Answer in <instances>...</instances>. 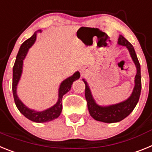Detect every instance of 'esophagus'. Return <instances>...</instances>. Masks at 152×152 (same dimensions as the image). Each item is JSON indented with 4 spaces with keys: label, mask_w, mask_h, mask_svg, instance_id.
<instances>
[{
    "label": "esophagus",
    "mask_w": 152,
    "mask_h": 152,
    "mask_svg": "<svg viewBox=\"0 0 152 152\" xmlns=\"http://www.w3.org/2000/svg\"><path fill=\"white\" fill-rule=\"evenodd\" d=\"M80 72H81V73H83H83H85V69H80Z\"/></svg>",
    "instance_id": "esophagus-1"
}]
</instances>
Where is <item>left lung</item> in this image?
Returning a JSON list of instances; mask_svg holds the SVG:
<instances>
[{"label": "left lung", "instance_id": "left-lung-1", "mask_svg": "<svg viewBox=\"0 0 152 152\" xmlns=\"http://www.w3.org/2000/svg\"><path fill=\"white\" fill-rule=\"evenodd\" d=\"M118 44L125 46L129 50L130 56L136 66L137 73L134 77V87L131 96L125 101L119 103L110 105L108 106H101L96 104V101L91 93L90 89L87 82L83 80L86 85L85 96L87 101V106L89 114L96 121L105 122V123H114L122 121L126 118L136 106L139 100L141 89H142V79H141V66L136 56L134 49L132 45L122 35H119Z\"/></svg>", "mask_w": 152, "mask_h": 152}]
</instances>
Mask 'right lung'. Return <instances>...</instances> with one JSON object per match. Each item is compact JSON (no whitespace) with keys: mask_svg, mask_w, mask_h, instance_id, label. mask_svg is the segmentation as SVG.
Masks as SVG:
<instances>
[{"mask_svg":"<svg viewBox=\"0 0 152 152\" xmlns=\"http://www.w3.org/2000/svg\"><path fill=\"white\" fill-rule=\"evenodd\" d=\"M41 32V30H39L34 33V35L30 38L27 39L26 41L23 42L20 47L18 53L16 57L15 63H14V67H13V83H12V90L13 96H14V102H15L16 106L20 113L23 115L28 119L31 120L35 122H47L52 121V120L57 118L60 115L63 109V105H62V99L63 96L70 90L72 87V83L75 80H78L80 77V72H76L72 76H69L65 80H63L61 83L59 88V93H58V100L56 103L52 107L49 108L44 111L38 112L34 109H30L27 107L24 104L20 101L19 97L17 94V86L20 79L22 71H23V60L27 56L29 49L32 47L33 44L35 43L37 39V33Z\"/></svg>","mask_w":152,"mask_h":152,"instance_id":"add662e5","label":"right lung"}]
</instances>
